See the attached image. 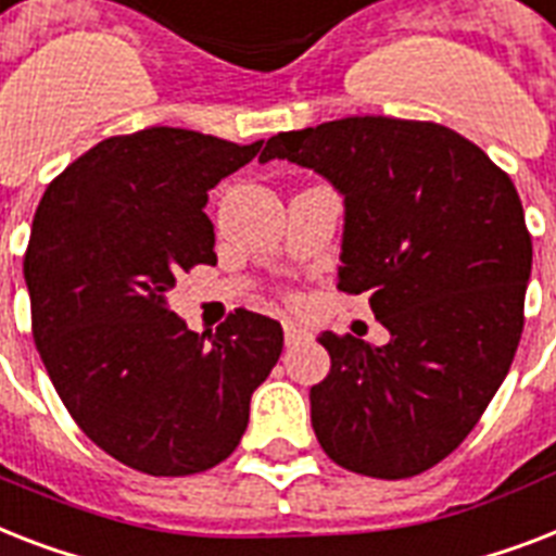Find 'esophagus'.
Listing matches in <instances>:
<instances>
[{"mask_svg":"<svg viewBox=\"0 0 556 556\" xmlns=\"http://www.w3.org/2000/svg\"><path fill=\"white\" fill-rule=\"evenodd\" d=\"M309 332L301 327V324L295 321H283V339H287V344H299V341H304Z\"/></svg>","mask_w":556,"mask_h":556,"instance_id":"obj_1","label":"esophagus"}]
</instances>
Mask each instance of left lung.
Wrapping results in <instances>:
<instances>
[{
  "mask_svg": "<svg viewBox=\"0 0 556 556\" xmlns=\"http://www.w3.org/2000/svg\"><path fill=\"white\" fill-rule=\"evenodd\" d=\"M315 168L344 194L339 290L370 295L388 344L321 332L330 372L309 390L336 465L407 479L477 428L526 324L531 235L510 177L428 119L344 117L266 140L261 163Z\"/></svg>",
  "mask_w": 556,
  "mask_h": 556,
  "instance_id": "1",
  "label": "left lung"
}]
</instances>
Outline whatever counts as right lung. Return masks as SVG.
I'll return each instance as SVG.
<instances>
[{"instance_id": "add662e5", "label": "right lung", "mask_w": 556, "mask_h": 556, "mask_svg": "<svg viewBox=\"0 0 556 556\" xmlns=\"http://www.w3.org/2000/svg\"><path fill=\"white\" fill-rule=\"evenodd\" d=\"M257 152L261 140L168 126L109 137L53 177L34 215L25 283L42 364L79 430L149 477L232 454L281 355L275 318L235 309L201 336L168 306L180 275L217 264L206 192Z\"/></svg>"}]
</instances>
